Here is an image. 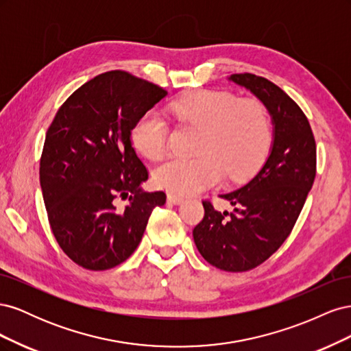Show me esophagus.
Returning <instances> with one entry per match:
<instances>
[{"instance_id":"obj_1","label":"esophagus","mask_w":351,"mask_h":351,"mask_svg":"<svg viewBox=\"0 0 351 351\" xmlns=\"http://www.w3.org/2000/svg\"><path fill=\"white\" fill-rule=\"evenodd\" d=\"M167 199H168V202H169V204H174V205H182V204H183V202H184V199H183L182 196H178V195H174V193H168Z\"/></svg>"}]
</instances>
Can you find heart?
<instances>
[{
	"label": "heart",
	"mask_w": 351,
	"mask_h": 351,
	"mask_svg": "<svg viewBox=\"0 0 351 351\" xmlns=\"http://www.w3.org/2000/svg\"><path fill=\"white\" fill-rule=\"evenodd\" d=\"M177 120L200 130L196 158H171L159 165L155 183L169 192L190 195L218 184L224 173L230 178L250 174L271 146V124L263 105L232 93L200 90L169 105ZM168 125L151 110L132 129V142L149 159L161 158L167 147Z\"/></svg>",
	"instance_id": "1"
}]
</instances>
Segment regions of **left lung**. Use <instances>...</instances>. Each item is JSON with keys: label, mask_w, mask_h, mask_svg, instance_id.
<instances>
[{"label": "left lung", "mask_w": 351, "mask_h": 351, "mask_svg": "<svg viewBox=\"0 0 351 351\" xmlns=\"http://www.w3.org/2000/svg\"><path fill=\"white\" fill-rule=\"evenodd\" d=\"M230 82L253 93L271 115L272 142L267 161L246 184L230 193L232 210L205 200V217L193 230L199 253L228 272L256 268L280 249L299 218L316 176V143L306 115L268 79L231 74Z\"/></svg>", "instance_id": "8db88e82"}]
</instances>
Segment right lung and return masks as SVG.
<instances>
[{"mask_svg":"<svg viewBox=\"0 0 351 351\" xmlns=\"http://www.w3.org/2000/svg\"><path fill=\"white\" fill-rule=\"evenodd\" d=\"M167 90L121 70L102 73L61 105L45 136L40 189L54 237L84 269L123 263L139 246L164 192H145L147 169L132 129ZM130 205L117 210L114 199Z\"/></svg>","mask_w":351,"mask_h":351,"instance_id":"right-lung-1","label":"right lung"}]
</instances>
